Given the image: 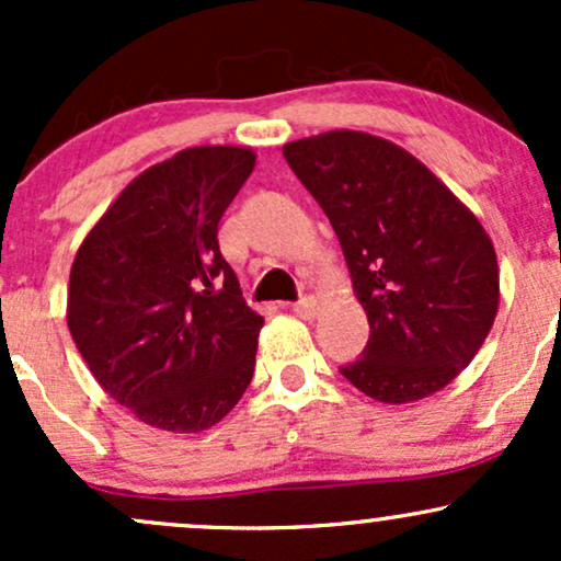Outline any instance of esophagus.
Segmentation results:
<instances>
[{
    "label": "esophagus",
    "mask_w": 561,
    "mask_h": 561,
    "mask_svg": "<svg viewBox=\"0 0 561 561\" xmlns=\"http://www.w3.org/2000/svg\"><path fill=\"white\" fill-rule=\"evenodd\" d=\"M293 311L298 313L300 319H313L319 313V302H317V298H311V295H306V298H300L298 302H295Z\"/></svg>",
    "instance_id": "34e87169"
}]
</instances>
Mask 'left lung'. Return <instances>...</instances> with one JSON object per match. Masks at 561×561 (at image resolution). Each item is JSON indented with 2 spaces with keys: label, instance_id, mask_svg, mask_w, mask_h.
Returning a JSON list of instances; mask_svg holds the SVG:
<instances>
[{
  "label": "left lung",
  "instance_id": "left-lung-1",
  "mask_svg": "<svg viewBox=\"0 0 561 561\" xmlns=\"http://www.w3.org/2000/svg\"><path fill=\"white\" fill-rule=\"evenodd\" d=\"M330 218L369 343L340 375L382 403L420 401L472 362L499 311L491 237L414 156L364 131L285 145Z\"/></svg>",
  "mask_w": 561,
  "mask_h": 561
}]
</instances>
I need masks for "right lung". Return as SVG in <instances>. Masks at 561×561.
Segmentation results:
<instances>
[{
  "mask_svg": "<svg viewBox=\"0 0 561 561\" xmlns=\"http://www.w3.org/2000/svg\"><path fill=\"white\" fill-rule=\"evenodd\" d=\"M244 147H190L121 192L70 268L68 327L107 396L145 424L199 433L234 409L263 317L218 248L253 173Z\"/></svg>",
  "mask_w": 561,
  "mask_h": 561,
  "instance_id": "right-lung-1",
  "label": "right lung"
}]
</instances>
